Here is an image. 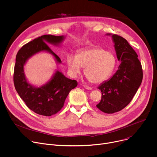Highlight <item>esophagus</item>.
<instances>
[{
    "mask_svg": "<svg viewBox=\"0 0 157 157\" xmlns=\"http://www.w3.org/2000/svg\"><path fill=\"white\" fill-rule=\"evenodd\" d=\"M83 86H84V87L85 89H88V90H92V89H93V88H92L91 87L89 86H87V85H84Z\"/></svg>",
    "mask_w": 157,
    "mask_h": 157,
    "instance_id": "34e87169",
    "label": "esophagus"
}]
</instances>
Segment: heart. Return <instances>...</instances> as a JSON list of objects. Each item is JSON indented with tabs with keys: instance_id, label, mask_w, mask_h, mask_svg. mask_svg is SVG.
Here are the masks:
<instances>
[{
	"instance_id": "heart-1",
	"label": "heart",
	"mask_w": 157,
	"mask_h": 157,
	"mask_svg": "<svg viewBox=\"0 0 157 157\" xmlns=\"http://www.w3.org/2000/svg\"><path fill=\"white\" fill-rule=\"evenodd\" d=\"M117 59L115 55L99 47L70 54L66 58V64L70 75L75 76L84 68V75L89 81L98 83L105 81L114 71Z\"/></svg>"
}]
</instances>
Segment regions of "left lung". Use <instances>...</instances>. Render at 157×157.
Returning a JSON list of instances; mask_svg holds the SVG:
<instances>
[{
  "label": "left lung",
  "mask_w": 157,
  "mask_h": 157,
  "mask_svg": "<svg viewBox=\"0 0 157 157\" xmlns=\"http://www.w3.org/2000/svg\"><path fill=\"white\" fill-rule=\"evenodd\" d=\"M112 37L117 59L121 63L113 76L98 87L102 97L96 107L107 114H113L125 108L137 93L143 79L142 64L135 50L123 37L116 34Z\"/></svg>",
  "instance_id": "8db88e82"
}]
</instances>
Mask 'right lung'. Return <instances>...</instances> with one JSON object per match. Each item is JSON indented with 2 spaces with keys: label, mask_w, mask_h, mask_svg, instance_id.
<instances>
[{
  "label": "right lung",
  "mask_w": 157,
  "mask_h": 157,
  "mask_svg": "<svg viewBox=\"0 0 157 157\" xmlns=\"http://www.w3.org/2000/svg\"><path fill=\"white\" fill-rule=\"evenodd\" d=\"M64 39L63 36L44 35L27 43L18 52L13 72V83L17 92L26 105L34 113L51 116L56 114L64 105L66 98L71 89L78 85L76 80L66 78L56 71L48 83L40 87H35L27 82L24 66L27 60L34 54L47 51L52 54L58 63L61 61L48 47V43L58 44Z\"/></svg>",
  "instance_id": "1"
}]
</instances>
